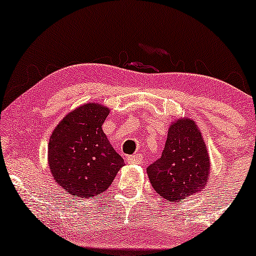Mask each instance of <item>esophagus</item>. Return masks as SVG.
Segmentation results:
<instances>
[{
	"label": "esophagus",
	"mask_w": 256,
	"mask_h": 256,
	"mask_svg": "<svg viewBox=\"0 0 256 256\" xmlns=\"http://www.w3.org/2000/svg\"><path fill=\"white\" fill-rule=\"evenodd\" d=\"M126 162L131 164V165H138V164L142 162V155L140 154L130 155V156L126 158Z\"/></svg>",
	"instance_id": "obj_1"
}]
</instances>
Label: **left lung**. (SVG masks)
I'll return each instance as SVG.
<instances>
[{
	"instance_id": "left-lung-1",
	"label": "left lung",
	"mask_w": 256,
	"mask_h": 256,
	"mask_svg": "<svg viewBox=\"0 0 256 256\" xmlns=\"http://www.w3.org/2000/svg\"><path fill=\"white\" fill-rule=\"evenodd\" d=\"M210 161L196 122L182 118L171 122L161 158L146 168L158 195L168 202H182L198 194L208 183Z\"/></svg>"
}]
</instances>
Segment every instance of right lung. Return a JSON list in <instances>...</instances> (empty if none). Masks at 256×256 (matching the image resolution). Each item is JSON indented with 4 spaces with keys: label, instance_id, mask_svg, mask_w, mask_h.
<instances>
[{
    "label": "right lung",
    "instance_id": "right-lung-1",
    "mask_svg": "<svg viewBox=\"0 0 256 256\" xmlns=\"http://www.w3.org/2000/svg\"><path fill=\"white\" fill-rule=\"evenodd\" d=\"M110 108L89 102L70 112L52 131L48 164L54 180L76 198H92L110 188L124 158L102 130Z\"/></svg>",
    "mask_w": 256,
    "mask_h": 256
}]
</instances>
